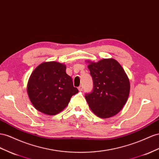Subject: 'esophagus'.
<instances>
[{"label": "esophagus", "instance_id": "1", "mask_svg": "<svg viewBox=\"0 0 159 159\" xmlns=\"http://www.w3.org/2000/svg\"><path fill=\"white\" fill-rule=\"evenodd\" d=\"M78 90H79L80 92L82 91V90H83V86H82V85H80V86L78 87Z\"/></svg>", "mask_w": 159, "mask_h": 159}]
</instances>
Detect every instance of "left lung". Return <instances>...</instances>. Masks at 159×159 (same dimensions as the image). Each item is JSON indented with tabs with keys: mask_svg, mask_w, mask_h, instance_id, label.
<instances>
[{
	"mask_svg": "<svg viewBox=\"0 0 159 159\" xmlns=\"http://www.w3.org/2000/svg\"><path fill=\"white\" fill-rule=\"evenodd\" d=\"M87 62L93 83L92 92L85 96L89 107L100 118L114 116L127 102L130 89L129 79L114 59Z\"/></svg>",
	"mask_w": 159,
	"mask_h": 159,
	"instance_id": "8db88e82",
	"label": "left lung"
}]
</instances>
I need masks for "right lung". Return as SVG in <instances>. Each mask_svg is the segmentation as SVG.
<instances>
[{
    "label": "right lung",
    "mask_w": 159,
    "mask_h": 159,
    "mask_svg": "<svg viewBox=\"0 0 159 159\" xmlns=\"http://www.w3.org/2000/svg\"><path fill=\"white\" fill-rule=\"evenodd\" d=\"M27 89L34 108L50 116L61 112L71 96L78 93L71 78L66 74V66L57 61L39 65L30 75Z\"/></svg>",
    "instance_id": "obj_1"
}]
</instances>
